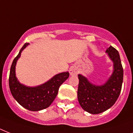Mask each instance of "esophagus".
<instances>
[{
    "instance_id": "esophagus-1",
    "label": "esophagus",
    "mask_w": 133,
    "mask_h": 133,
    "mask_svg": "<svg viewBox=\"0 0 133 133\" xmlns=\"http://www.w3.org/2000/svg\"><path fill=\"white\" fill-rule=\"evenodd\" d=\"M78 74V70L75 66H72L70 69V75L71 76H75Z\"/></svg>"
}]
</instances>
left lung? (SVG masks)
Returning <instances> with one entry per match:
<instances>
[{"mask_svg": "<svg viewBox=\"0 0 133 133\" xmlns=\"http://www.w3.org/2000/svg\"><path fill=\"white\" fill-rule=\"evenodd\" d=\"M105 52L113 63V72L105 83L95 85L82 75H78L77 97L79 104L85 111L94 115L101 113L115 104L123 83L124 70L119 52L112 46Z\"/></svg>", "mask_w": 133, "mask_h": 133, "instance_id": "obj_1", "label": "left lung"}]
</instances>
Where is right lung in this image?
<instances>
[{
  "instance_id": "obj_1",
  "label": "right lung",
  "mask_w": 133,
  "mask_h": 133,
  "mask_svg": "<svg viewBox=\"0 0 133 133\" xmlns=\"http://www.w3.org/2000/svg\"><path fill=\"white\" fill-rule=\"evenodd\" d=\"M29 45L25 43L14 59L9 73V85L13 97L20 105L31 111H38L49 107L58 94L60 85L69 77L68 72L59 73L41 85L30 87L22 84L16 77V65L22 51Z\"/></svg>"
}]
</instances>
